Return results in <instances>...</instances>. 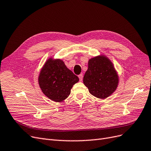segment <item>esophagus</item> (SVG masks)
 Here are the masks:
<instances>
[{
	"mask_svg": "<svg viewBox=\"0 0 151 151\" xmlns=\"http://www.w3.org/2000/svg\"><path fill=\"white\" fill-rule=\"evenodd\" d=\"M78 77H79V80H80V81H82V79H83V76H82V74H81L80 75L78 76Z\"/></svg>",
	"mask_w": 151,
	"mask_h": 151,
	"instance_id": "obj_1",
	"label": "esophagus"
}]
</instances>
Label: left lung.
Instances as JSON below:
<instances>
[{
    "mask_svg": "<svg viewBox=\"0 0 151 151\" xmlns=\"http://www.w3.org/2000/svg\"><path fill=\"white\" fill-rule=\"evenodd\" d=\"M119 80L113 63L106 55L96 56L88 61L83 82L92 96L105 99L116 91Z\"/></svg>",
    "mask_w": 151,
    "mask_h": 151,
    "instance_id": "8db88e82",
    "label": "left lung"
}]
</instances>
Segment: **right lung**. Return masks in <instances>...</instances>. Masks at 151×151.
I'll use <instances>...</instances> for the list:
<instances>
[{
  "mask_svg": "<svg viewBox=\"0 0 151 151\" xmlns=\"http://www.w3.org/2000/svg\"><path fill=\"white\" fill-rule=\"evenodd\" d=\"M79 77L69 69L64 61L50 58L45 62L38 77L41 91L49 99L60 102L68 97Z\"/></svg>",
  "mask_w": 151,
  "mask_h": 151,
  "instance_id": "obj_1",
  "label": "right lung"
}]
</instances>
